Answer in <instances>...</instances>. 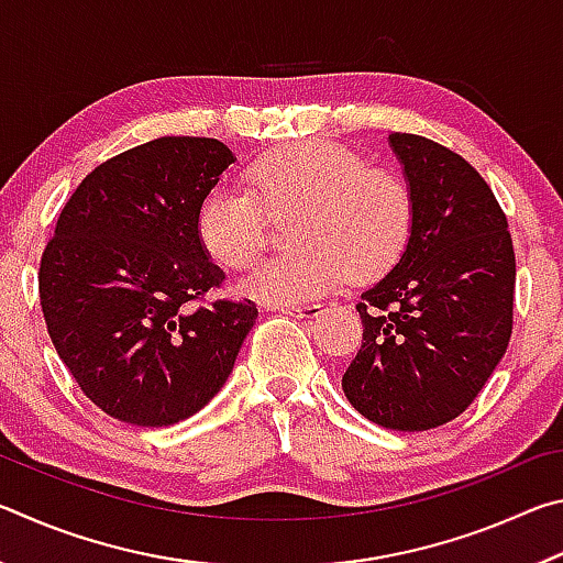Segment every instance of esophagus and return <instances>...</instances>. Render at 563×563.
Instances as JSON below:
<instances>
[{"label": "esophagus", "mask_w": 563, "mask_h": 563, "mask_svg": "<svg viewBox=\"0 0 563 563\" xmlns=\"http://www.w3.org/2000/svg\"><path fill=\"white\" fill-rule=\"evenodd\" d=\"M283 312H288L292 318L316 320L318 316H322V305H285Z\"/></svg>", "instance_id": "1"}]
</instances>
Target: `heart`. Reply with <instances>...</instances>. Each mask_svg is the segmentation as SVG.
<instances>
[{
	"instance_id": "b5f03b06",
	"label": "heart",
	"mask_w": 563,
	"mask_h": 563,
	"mask_svg": "<svg viewBox=\"0 0 563 563\" xmlns=\"http://www.w3.org/2000/svg\"><path fill=\"white\" fill-rule=\"evenodd\" d=\"M247 194L213 188L198 208L203 251L225 268H245L265 245V213H295L292 253L255 263L241 280L247 298L300 305L338 288L350 273L373 280L405 253L415 225L407 178L335 141H302L247 168Z\"/></svg>"
}]
</instances>
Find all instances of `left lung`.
<instances>
[{
	"label": "left lung",
	"mask_w": 563,
	"mask_h": 563,
	"mask_svg": "<svg viewBox=\"0 0 563 563\" xmlns=\"http://www.w3.org/2000/svg\"><path fill=\"white\" fill-rule=\"evenodd\" d=\"M415 196L395 268L362 292L350 405L387 430L422 432L474 402L507 352L517 261L509 223L474 166L415 133H389Z\"/></svg>",
	"instance_id": "left-lung-1"
}]
</instances>
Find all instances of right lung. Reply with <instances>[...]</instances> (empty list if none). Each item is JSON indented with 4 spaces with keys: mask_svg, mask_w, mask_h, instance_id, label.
<instances>
[{
    "mask_svg": "<svg viewBox=\"0 0 563 563\" xmlns=\"http://www.w3.org/2000/svg\"><path fill=\"white\" fill-rule=\"evenodd\" d=\"M233 161L196 136L123 151L81 180L44 247L49 338L81 393L121 422L168 427L203 409L255 325L253 300L198 305L225 280L198 208Z\"/></svg>",
    "mask_w": 563,
    "mask_h": 563,
    "instance_id": "add662e5",
    "label": "right lung"
}]
</instances>
